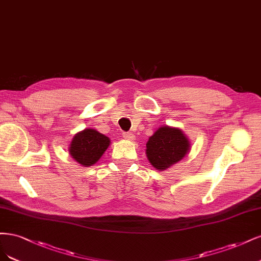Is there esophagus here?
I'll use <instances>...</instances> for the list:
<instances>
[{"mask_svg":"<svg viewBox=\"0 0 261 261\" xmlns=\"http://www.w3.org/2000/svg\"><path fill=\"white\" fill-rule=\"evenodd\" d=\"M123 138L125 140H129V141L136 140V137H134V134H132V133H123Z\"/></svg>","mask_w":261,"mask_h":261,"instance_id":"obj_1","label":"esophagus"}]
</instances>
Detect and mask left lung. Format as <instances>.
<instances>
[{
    "label": "left lung",
    "mask_w": 261,
    "mask_h": 261,
    "mask_svg": "<svg viewBox=\"0 0 261 261\" xmlns=\"http://www.w3.org/2000/svg\"><path fill=\"white\" fill-rule=\"evenodd\" d=\"M191 149V142L184 132L175 127L163 125L158 128L146 143V157L159 171L178 164Z\"/></svg>",
    "instance_id": "8db88e82"
}]
</instances>
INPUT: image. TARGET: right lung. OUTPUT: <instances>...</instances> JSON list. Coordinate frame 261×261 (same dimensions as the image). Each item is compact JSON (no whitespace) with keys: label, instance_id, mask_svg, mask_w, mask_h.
I'll return each mask as SVG.
<instances>
[{"label":"right lung","instance_id":"add662e5","mask_svg":"<svg viewBox=\"0 0 261 261\" xmlns=\"http://www.w3.org/2000/svg\"><path fill=\"white\" fill-rule=\"evenodd\" d=\"M111 145V140L95 129H85L75 133L68 147L69 155L83 167L96 164Z\"/></svg>","mask_w":261,"mask_h":261}]
</instances>
